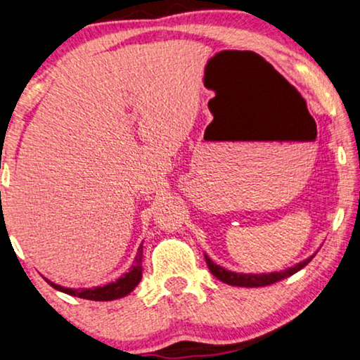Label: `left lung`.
Listing matches in <instances>:
<instances>
[{"instance_id": "obj_1", "label": "left lung", "mask_w": 360, "mask_h": 360, "mask_svg": "<svg viewBox=\"0 0 360 360\" xmlns=\"http://www.w3.org/2000/svg\"><path fill=\"white\" fill-rule=\"evenodd\" d=\"M206 258V263H207V268H210V271L213 274L216 278L221 280L223 283H228V285H235V287H266V285H271V283H276V281L283 280V278H288V276H292L293 274H297L298 270H302V268L309 265L311 262V258H307L304 262H300L298 265L288 268V270H283V271H275V274H235V271H229L226 268L216 265V263L211 262V258L205 255Z\"/></svg>"}]
</instances>
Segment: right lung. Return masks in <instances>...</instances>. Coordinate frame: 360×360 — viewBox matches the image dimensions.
Wrapping results in <instances>:
<instances>
[{"label":"right lung","instance_id":"right-lung-1","mask_svg":"<svg viewBox=\"0 0 360 360\" xmlns=\"http://www.w3.org/2000/svg\"><path fill=\"white\" fill-rule=\"evenodd\" d=\"M142 278V245L139 246L136 259H134V265L129 268L127 274H124L119 280L112 281L109 285H103V287H95V288H65L60 285L49 281V283L58 292L68 293L72 297L86 298V300H95V302H109L115 300V298H122L132 292L137 287L139 281Z\"/></svg>","mask_w":360,"mask_h":360}]
</instances>
